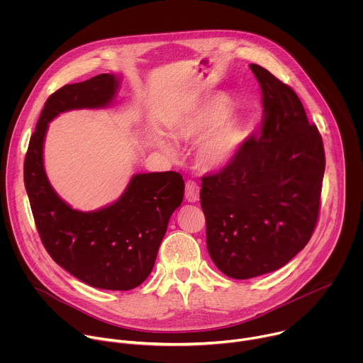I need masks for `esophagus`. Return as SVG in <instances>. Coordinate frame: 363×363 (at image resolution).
<instances>
[{
  "label": "esophagus",
  "mask_w": 363,
  "mask_h": 363,
  "mask_svg": "<svg viewBox=\"0 0 363 363\" xmlns=\"http://www.w3.org/2000/svg\"><path fill=\"white\" fill-rule=\"evenodd\" d=\"M185 199L188 202H196L199 199V185L192 179H188L185 184Z\"/></svg>",
  "instance_id": "1"
}]
</instances>
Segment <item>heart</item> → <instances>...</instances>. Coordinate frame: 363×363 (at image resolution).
Returning <instances> with one entry per match:
<instances>
[{
    "label": "heart",
    "instance_id": "obj_1",
    "mask_svg": "<svg viewBox=\"0 0 363 363\" xmlns=\"http://www.w3.org/2000/svg\"><path fill=\"white\" fill-rule=\"evenodd\" d=\"M231 108V100L227 96L220 94L205 101L192 113L177 122L175 135L182 140L196 139L215 128L202 139L198 147L196 158L203 168L216 169L227 165L245 140L247 125L242 119L231 118L222 122V119L230 113ZM160 145L167 153H177V146L169 136L161 135Z\"/></svg>",
    "mask_w": 363,
    "mask_h": 363
}]
</instances>
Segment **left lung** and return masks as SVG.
I'll use <instances>...</instances> for the list:
<instances>
[{"instance_id": "left-lung-1", "label": "left lung", "mask_w": 363, "mask_h": 363, "mask_svg": "<svg viewBox=\"0 0 363 363\" xmlns=\"http://www.w3.org/2000/svg\"><path fill=\"white\" fill-rule=\"evenodd\" d=\"M263 93L260 138L251 136L230 164L202 177L206 248L225 276L272 273L304 248L320 210L325 149L294 90L250 65Z\"/></svg>"}]
</instances>
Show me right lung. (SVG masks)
<instances>
[{
    "instance_id": "add662e5",
    "label": "right lung",
    "mask_w": 363,
    "mask_h": 363,
    "mask_svg": "<svg viewBox=\"0 0 363 363\" xmlns=\"http://www.w3.org/2000/svg\"><path fill=\"white\" fill-rule=\"evenodd\" d=\"M118 87L115 74L103 73L55 91L41 111L24 161V185L44 248L72 276L103 290H132L146 280L185 189L174 171L136 174L118 201L83 213L50 185L43 164L48 122L73 109L106 108Z\"/></svg>"
}]
</instances>
